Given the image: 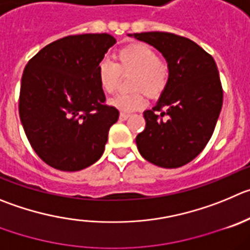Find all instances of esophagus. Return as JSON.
Masks as SVG:
<instances>
[{"instance_id": "esophagus-1", "label": "esophagus", "mask_w": 250, "mask_h": 250, "mask_svg": "<svg viewBox=\"0 0 250 250\" xmlns=\"http://www.w3.org/2000/svg\"><path fill=\"white\" fill-rule=\"evenodd\" d=\"M130 117L129 113H125V112H121L120 113V120L121 121H125Z\"/></svg>"}]
</instances>
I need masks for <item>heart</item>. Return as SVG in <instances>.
Returning <instances> with one entry per match:
<instances>
[{
	"mask_svg": "<svg viewBox=\"0 0 250 250\" xmlns=\"http://www.w3.org/2000/svg\"><path fill=\"white\" fill-rule=\"evenodd\" d=\"M121 74H133L129 81L133 92L114 97L109 104L123 112H132L143 107V92L150 99L162 95L169 81L170 70L159 59L155 49L148 44L137 43L118 50L117 64L104 59L97 65L100 86L108 95L117 90Z\"/></svg>",
	"mask_w": 250,
	"mask_h": 250,
	"instance_id": "obj_1",
	"label": "heart"
}]
</instances>
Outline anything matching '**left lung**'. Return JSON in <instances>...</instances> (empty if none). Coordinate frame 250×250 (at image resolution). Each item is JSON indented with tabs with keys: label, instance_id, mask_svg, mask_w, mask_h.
Returning <instances> with one entry per match:
<instances>
[{
	"label": "left lung",
	"instance_id": "1",
	"mask_svg": "<svg viewBox=\"0 0 250 250\" xmlns=\"http://www.w3.org/2000/svg\"><path fill=\"white\" fill-rule=\"evenodd\" d=\"M158 49L170 70L159 101L144 111L146 129L136 138L142 157L162 167L195 159L211 139L223 104L213 58L195 42L167 32L128 34Z\"/></svg>",
	"mask_w": 250,
	"mask_h": 250
}]
</instances>
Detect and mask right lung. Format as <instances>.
Instances as JSON below:
<instances>
[{"instance_id":"right-lung-1","label":"right lung","mask_w":250,"mask_h":250,"mask_svg":"<svg viewBox=\"0 0 250 250\" xmlns=\"http://www.w3.org/2000/svg\"><path fill=\"white\" fill-rule=\"evenodd\" d=\"M116 43L107 33L79 34L44 46L25 65L20 117L38 157L78 171L101 158L120 112L104 104L97 65Z\"/></svg>"}]
</instances>
